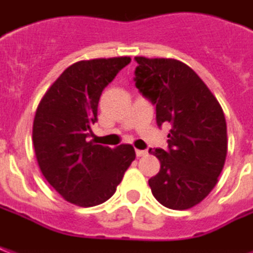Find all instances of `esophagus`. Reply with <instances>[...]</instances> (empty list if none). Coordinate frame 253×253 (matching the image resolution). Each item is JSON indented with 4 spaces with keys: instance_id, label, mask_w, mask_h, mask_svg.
Instances as JSON below:
<instances>
[{
    "instance_id": "obj_1",
    "label": "esophagus",
    "mask_w": 253,
    "mask_h": 253,
    "mask_svg": "<svg viewBox=\"0 0 253 253\" xmlns=\"http://www.w3.org/2000/svg\"><path fill=\"white\" fill-rule=\"evenodd\" d=\"M135 154H137V157H143L148 154V152L146 150H135Z\"/></svg>"
}]
</instances>
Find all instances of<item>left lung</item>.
Returning <instances> with one entry per match:
<instances>
[{"mask_svg":"<svg viewBox=\"0 0 253 253\" xmlns=\"http://www.w3.org/2000/svg\"><path fill=\"white\" fill-rule=\"evenodd\" d=\"M135 86L156 105V122L169 123L168 148L149 149L160 172L149 179L154 198L168 209L186 210L206 198L222 172L226 121L199 76L176 59L135 57Z\"/></svg>","mask_w":253,"mask_h":253,"instance_id":"obj_1","label":"left lung"}]
</instances>
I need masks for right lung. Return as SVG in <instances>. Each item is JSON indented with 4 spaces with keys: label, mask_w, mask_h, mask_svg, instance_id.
I'll return each instance as SVG.
<instances>
[{
    "label": "right lung",
    "mask_w": 253,
    "mask_h": 253,
    "mask_svg": "<svg viewBox=\"0 0 253 253\" xmlns=\"http://www.w3.org/2000/svg\"><path fill=\"white\" fill-rule=\"evenodd\" d=\"M130 62L119 57L73 63L36 110L32 141L39 168L58 194L77 206L108 201L135 159L131 145L112 149L88 139L101 92Z\"/></svg>",
    "instance_id": "right-lung-1"
}]
</instances>
